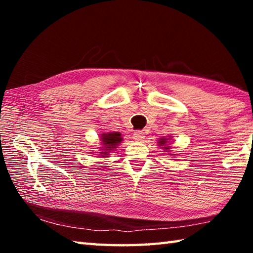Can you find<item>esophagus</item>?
I'll list each match as a JSON object with an SVG mask.
<instances>
[{"instance_id":"34e87169","label":"esophagus","mask_w":253,"mask_h":253,"mask_svg":"<svg viewBox=\"0 0 253 253\" xmlns=\"http://www.w3.org/2000/svg\"><path fill=\"white\" fill-rule=\"evenodd\" d=\"M132 138H134L136 142H142V140H144V138H145L144 131H142V130L135 131L134 134H132Z\"/></svg>"}]
</instances>
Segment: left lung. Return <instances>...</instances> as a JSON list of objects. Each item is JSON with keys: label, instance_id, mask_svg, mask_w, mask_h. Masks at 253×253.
Here are the masks:
<instances>
[{"label": "left lung", "instance_id": "obj_1", "mask_svg": "<svg viewBox=\"0 0 253 253\" xmlns=\"http://www.w3.org/2000/svg\"><path fill=\"white\" fill-rule=\"evenodd\" d=\"M168 140L169 138H165V137H162V138H160V140H158V145L162 146V148L164 149L165 152H169V149L170 148V146L168 145Z\"/></svg>", "mask_w": 253, "mask_h": 253}]
</instances>
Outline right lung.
<instances>
[{
	"mask_svg": "<svg viewBox=\"0 0 253 253\" xmlns=\"http://www.w3.org/2000/svg\"><path fill=\"white\" fill-rule=\"evenodd\" d=\"M101 139V144L104 147H100L101 151L99 152L101 157H108V153L113 149L117 148L116 146H118L119 144L122 143V134L121 132H105V134H101L100 136Z\"/></svg>",
	"mask_w": 253,
	"mask_h": 253,
	"instance_id": "1",
	"label": "right lung"
}]
</instances>
